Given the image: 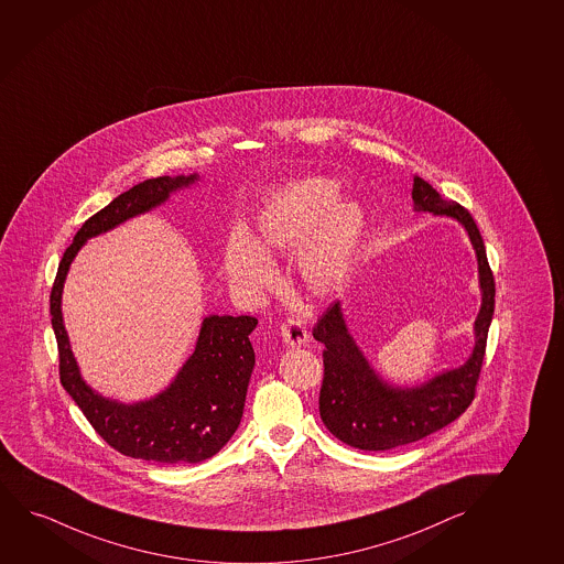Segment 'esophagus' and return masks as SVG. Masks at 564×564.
Listing matches in <instances>:
<instances>
[{
    "label": "esophagus",
    "mask_w": 564,
    "mask_h": 564,
    "mask_svg": "<svg viewBox=\"0 0 564 564\" xmlns=\"http://www.w3.org/2000/svg\"><path fill=\"white\" fill-rule=\"evenodd\" d=\"M282 339L288 347H301L308 341V332L300 321H285L282 324Z\"/></svg>",
    "instance_id": "obj_1"
}]
</instances>
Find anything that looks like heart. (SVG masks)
I'll return each mask as SVG.
<instances>
[{
	"label": "heart",
	"mask_w": 564,
	"mask_h": 564,
	"mask_svg": "<svg viewBox=\"0 0 564 564\" xmlns=\"http://www.w3.org/2000/svg\"><path fill=\"white\" fill-rule=\"evenodd\" d=\"M332 178L308 177L280 188L256 215V235L232 232L225 248V272L238 292L257 297L276 279L271 253L295 250L301 284L329 297L355 271L366 215L357 202L340 200Z\"/></svg>",
	"instance_id": "obj_1"
}]
</instances>
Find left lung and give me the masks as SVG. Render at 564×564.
<instances>
[{"label":"left lung","instance_id":"obj_1","mask_svg":"<svg viewBox=\"0 0 564 564\" xmlns=\"http://www.w3.org/2000/svg\"><path fill=\"white\" fill-rule=\"evenodd\" d=\"M414 212L456 219L469 236L478 264L480 308L475 318V345L459 368L441 371L415 387L392 386L371 368L358 349L336 301L316 322L313 336L324 343L321 417L332 435L352 448L391 449L415 443L446 427L469 408L485 358L486 337L494 316L496 284L485 242L469 212L443 200L427 181L414 177Z\"/></svg>","mask_w":564,"mask_h":564}]
</instances>
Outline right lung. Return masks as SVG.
I'll return each mask as SVG.
<instances>
[{"mask_svg": "<svg viewBox=\"0 0 564 564\" xmlns=\"http://www.w3.org/2000/svg\"><path fill=\"white\" fill-rule=\"evenodd\" d=\"M198 178V173L149 178L89 217L65 251L51 290V324L57 337L61 383L112 448L144 462L198 464L215 456L235 435L256 366L250 334L257 318L206 316L193 355L172 383L150 399L126 404L102 397L82 378L63 321V288L74 257L89 238L105 235L137 215L149 214Z\"/></svg>", "mask_w": 564, "mask_h": 564, "instance_id": "1", "label": "right lung"}]
</instances>
